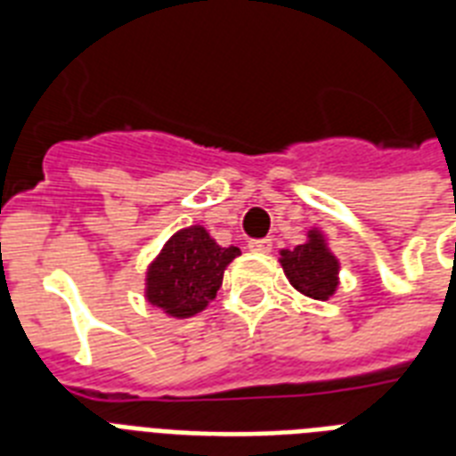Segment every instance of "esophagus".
<instances>
[{
    "instance_id": "esophagus-1",
    "label": "esophagus",
    "mask_w": 456,
    "mask_h": 456,
    "mask_svg": "<svg viewBox=\"0 0 456 456\" xmlns=\"http://www.w3.org/2000/svg\"><path fill=\"white\" fill-rule=\"evenodd\" d=\"M248 248L256 250V253H270L272 239H253V241H248Z\"/></svg>"
}]
</instances>
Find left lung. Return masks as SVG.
<instances>
[{"mask_svg": "<svg viewBox=\"0 0 456 456\" xmlns=\"http://www.w3.org/2000/svg\"><path fill=\"white\" fill-rule=\"evenodd\" d=\"M286 279L298 293L312 300H329L338 289V257L333 256L326 236L317 227L307 232V241L279 253Z\"/></svg>", "mask_w": 456, "mask_h": 456, "instance_id": "8db88e82", "label": "left lung"}]
</instances>
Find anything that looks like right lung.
<instances>
[{
	"label": "right lung",
	"mask_w": 456,
	"mask_h": 456,
	"mask_svg": "<svg viewBox=\"0 0 456 456\" xmlns=\"http://www.w3.org/2000/svg\"><path fill=\"white\" fill-rule=\"evenodd\" d=\"M236 256L241 250L220 246L200 224L179 229L146 270V300L167 317H193L217 296L224 270Z\"/></svg>",
	"instance_id": "right-lung-1"
}]
</instances>
